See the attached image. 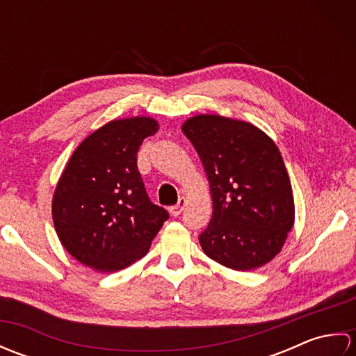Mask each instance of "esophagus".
<instances>
[{
	"label": "esophagus",
	"instance_id": "1",
	"mask_svg": "<svg viewBox=\"0 0 356 356\" xmlns=\"http://www.w3.org/2000/svg\"><path fill=\"white\" fill-rule=\"evenodd\" d=\"M185 207H186V199L180 197L179 202H177V205H174V207L170 208V214L174 216V217H177L185 209Z\"/></svg>",
	"mask_w": 356,
	"mask_h": 356
}]
</instances>
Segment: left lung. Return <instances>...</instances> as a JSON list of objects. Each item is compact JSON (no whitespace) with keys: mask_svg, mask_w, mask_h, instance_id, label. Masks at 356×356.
Returning <instances> with one entry per match:
<instances>
[{"mask_svg":"<svg viewBox=\"0 0 356 356\" xmlns=\"http://www.w3.org/2000/svg\"><path fill=\"white\" fill-rule=\"evenodd\" d=\"M182 131L197 151L213 199V217L199 236L203 252L234 270L274 260L295 220L275 142L252 124L220 115H195Z\"/></svg>","mask_w":356,"mask_h":356,"instance_id":"1","label":"left lung"}]
</instances>
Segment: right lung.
<instances>
[{"label":"right lung","mask_w":356,"mask_h":356,"mask_svg":"<svg viewBox=\"0 0 356 356\" xmlns=\"http://www.w3.org/2000/svg\"><path fill=\"white\" fill-rule=\"evenodd\" d=\"M157 120H110L82 140L59 177L51 200L55 231L73 259L97 272H116L148 252L168 213L151 203L138 151Z\"/></svg>","instance_id":"right-lung-1"}]
</instances>
